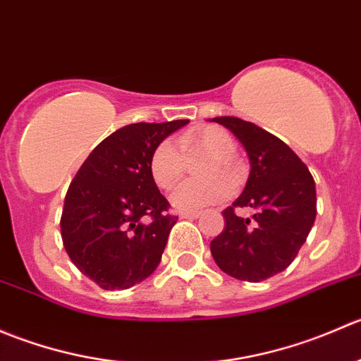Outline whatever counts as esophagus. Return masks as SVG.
Masks as SVG:
<instances>
[{"label":"esophagus","mask_w":361,"mask_h":361,"mask_svg":"<svg viewBox=\"0 0 361 361\" xmlns=\"http://www.w3.org/2000/svg\"><path fill=\"white\" fill-rule=\"evenodd\" d=\"M201 216V211H185V213H180V218H185V220H197Z\"/></svg>","instance_id":"1"}]
</instances>
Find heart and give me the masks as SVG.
I'll return each mask as SVG.
<instances>
[{"instance_id": "b5f03b06", "label": "heart", "mask_w": 361, "mask_h": 361, "mask_svg": "<svg viewBox=\"0 0 361 361\" xmlns=\"http://www.w3.org/2000/svg\"><path fill=\"white\" fill-rule=\"evenodd\" d=\"M180 149L171 141H162L155 147L150 157V176L162 190H171L181 178L185 169L183 155L201 150L211 155L204 167L207 180H187L178 185L171 194V204L180 211H197L224 201L231 194V184L239 185L243 176L241 166L234 159L235 143L231 134L216 126H204L188 130L180 137ZM226 178H224L223 176Z\"/></svg>"}]
</instances>
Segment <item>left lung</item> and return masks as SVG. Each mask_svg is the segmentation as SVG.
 <instances>
[{
	"mask_svg": "<svg viewBox=\"0 0 361 361\" xmlns=\"http://www.w3.org/2000/svg\"><path fill=\"white\" fill-rule=\"evenodd\" d=\"M245 147L251 171L243 194L224 209L225 227L211 255L225 274L250 283L285 271L307 239L316 218V187L297 154L274 134L238 116H216ZM253 207L255 222L235 214Z\"/></svg>",
	"mask_w": 361,
	"mask_h": 361,
	"instance_id": "1",
	"label": "left lung"
}]
</instances>
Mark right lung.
I'll use <instances>...</instances> for the list:
<instances>
[{
  "label": "right lung",
  "mask_w": 361,
  "mask_h": 361,
  "mask_svg": "<svg viewBox=\"0 0 361 361\" xmlns=\"http://www.w3.org/2000/svg\"><path fill=\"white\" fill-rule=\"evenodd\" d=\"M188 120L130 123L101 141L73 178L61 235L73 264L103 290H126L157 269L178 216L150 176V157Z\"/></svg>",
  "instance_id": "1"
}]
</instances>
